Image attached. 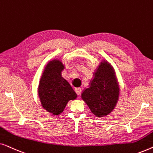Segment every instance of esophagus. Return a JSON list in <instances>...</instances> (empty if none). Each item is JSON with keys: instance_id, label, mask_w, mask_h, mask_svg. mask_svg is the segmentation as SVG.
<instances>
[{"instance_id": "1", "label": "esophagus", "mask_w": 153, "mask_h": 153, "mask_svg": "<svg viewBox=\"0 0 153 153\" xmlns=\"http://www.w3.org/2000/svg\"><path fill=\"white\" fill-rule=\"evenodd\" d=\"M75 91H76V93H77V95H79L81 94V88H75Z\"/></svg>"}]
</instances>
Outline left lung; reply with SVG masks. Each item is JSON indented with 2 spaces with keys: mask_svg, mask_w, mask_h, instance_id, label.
<instances>
[{
  "mask_svg": "<svg viewBox=\"0 0 153 153\" xmlns=\"http://www.w3.org/2000/svg\"><path fill=\"white\" fill-rule=\"evenodd\" d=\"M120 91L114 67L108 60H102L94 70L88 86L81 92V97L93 115L102 118L116 108Z\"/></svg>",
  "mask_w": 153,
  "mask_h": 153,
  "instance_id": "1",
  "label": "left lung"
}]
</instances>
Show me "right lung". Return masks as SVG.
Masks as SVG:
<instances>
[{
	"mask_svg": "<svg viewBox=\"0 0 153 153\" xmlns=\"http://www.w3.org/2000/svg\"><path fill=\"white\" fill-rule=\"evenodd\" d=\"M65 68L59 59L49 60L44 68L37 87L42 107L53 116L61 114L69 101L77 98L76 93L62 76Z\"/></svg>",
	"mask_w": 153,
	"mask_h": 153,
	"instance_id": "obj_1",
	"label": "right lung"
}]
</instances>
